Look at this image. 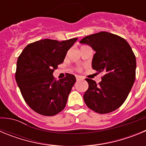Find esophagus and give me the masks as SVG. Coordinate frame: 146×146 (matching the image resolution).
I'll list each match as a JSON object with an SVG mask.
<instances>
[{"mask_svg":"<svg viewBox=\"0 0 146 146\" xmlns=\"http://www.w3.org/2000/svg\"><path fill=\"white\" fill-rule=\"evenodd\" d=\"M76 79H77V80H82V78L80 77V76L77 75V76H76Z\"/></svg>","mask_w":146,"mask_h":146,"instance_id":"obj_1","label":"esophagus"}]
</instances>
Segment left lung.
<instances>
[{"label":"left lung","mask_w":146,"mask_h":146,"mask_svg":"<svg viewBox=\"0 0 146 146\" xmlns=\"http://www.w3.org/2000/svg\"><path fill=\"white\" fill-rule=\"evenodd\" d=\"M80 42L96 51L92 68L103 74L99 84L91 79H86L88 88L83 95L85 102L96 113H111L123 104L135 82V54L124 38L108 32L87 36Z\"/></svg>","instance_id":"left-lung-1"}]
</instances>
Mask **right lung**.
<instances>
[{
  "instance_id": "1",
  "label": "right lung",
  "mask_w": 146,
  "mask_h": 146,
  "mask_svg": "<svg viewBox=\"0 0 146 146\" xmlns=\"http://www.w3.org/2000/svg\"><path fill=\"white\" fill-rule=\"evenodd\" d=\"M77 40H39L27 45L18 57L15 79L24 100L36 113L52 116L65 108L76 78L67 73L56 80L52 73Z\"/></svg>"
}]
</instances>
